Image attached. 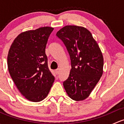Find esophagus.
I'll return each mask as SVG.
<instances>
[{"label": "esophagus", "mask_w": 124, "mask_h": 124, "mask_svg": "<svg viewBox=\"0 0 124 124\" xmlns=\"http://www.w3.org/2000/svg\"><path fill=\"white\" fill-rule=\"evenodd\" d=\"M59 69H57L55 70V73H56V75H58L59 74Z\"/></svg>", "instance_id": "esophagus-1"}]
</instances>
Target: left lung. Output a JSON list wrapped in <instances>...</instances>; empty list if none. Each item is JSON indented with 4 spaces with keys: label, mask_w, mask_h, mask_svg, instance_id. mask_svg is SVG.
Listing matches in <instances>:
<instances>
[{
    "label": "left lung",
    "mask_w": 124,
    "mask_h": 124,
    "mask_svg": "<svg viewBox=\"0 0 124 124\" xmlns=\"http://www.w3.org/2000/svg\"><path fill=\"white\" fill-rule=\"evenodd\" d=\"M56 36L65 45L71 60L69 76L63 82L65 89L71 99L84 100L102 76L104 61L100 48L83 27L66 26Z\"/></svg>",
    "instance_id": "8db88e82"
}]
</instances>
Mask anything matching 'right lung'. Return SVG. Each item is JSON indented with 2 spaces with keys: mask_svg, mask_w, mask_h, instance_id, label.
Listing matches in <instances>:
<instances>
[{
  "mask_svg": "<svg viewBox=\"0 0 124 124\" xmlns=\"http://www.w3.org/2000/svg\"><path fill=\"white\" fill-rule=\"evenodd\" d=\"M53 29L43 27L23 32L15 39L9 50L10 76L20 93L33 102L44 99L54 81L46 54V45Z\"/></svg>",
  "mask_w": 124,
  "mask_h": 124,
  "instance_id": "obj_1",
  "label": "right lung"
}]
</instances>
